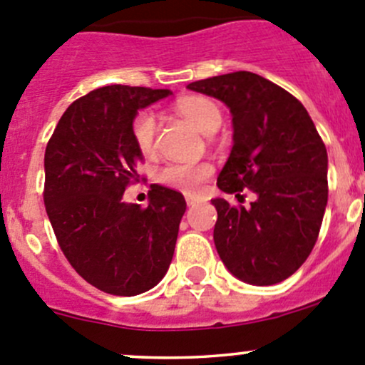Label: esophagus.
Masks as SVG:
<instances>
[{
    "label": "esophagus",
    "mask_w": 365,
    "mask_h": 365,
    "mask_svg": "<svg viewBox=\"0 0 365 365\" xmlns=\"http://www.w3.org/2000/svg\"><path fill=\"white\" fill-rule=\"evenodd\" d=\"M185 200H187V205H189V206H196V205L203 203V200H201V197H196V196H187Z\"/></svg>",
    "instance_id": "1"
}]
</instances>
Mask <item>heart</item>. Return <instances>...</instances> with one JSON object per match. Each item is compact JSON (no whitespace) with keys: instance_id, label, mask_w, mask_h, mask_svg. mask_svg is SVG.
I'll use <instances>...</instances> for the list:
<instances>
[{"instance_id":"obj_1","label":"heart","mask_w":365,"mask_h":365,"mask_svg":"<svg viewBox=\"0 0 365 365\" xmlns=\"http://www.w3.org/2000/svg\"><path fill=\"white\" fill-rule=\"evenodd\" d=\"M176 111L203 134H212L222 123V113L219 106L206 97L190 95V97L180 98L176 102ZM155 128V114L150 109H143L132 120V138L143 153H150L153 150ZM212 171V165L206 162H175L160 169L159 180L182 192L194 194L203 187Z\"/></svg>"}]
</instances>
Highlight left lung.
<instances>
[{
	"label": "left lung",
	"instance_id": "8db88e82",
	"mask_svg": "<svg viewBox=\"0 0 365 365\" xmlns=\"http://www.w3.org/2000/svg\"><path fill=\"white\" fill-rule=\"evenodd\" d=\"M189 90L219 98L233 116V148L217 187L249 208L222 197L213 242L227 270L254 286L284 281L318 240L329 200L327 148L300 101L257 73H224L190 83Z\"/></svg>",
	"mask_w": 365,
	"mask_h": 365
}]
</instances>
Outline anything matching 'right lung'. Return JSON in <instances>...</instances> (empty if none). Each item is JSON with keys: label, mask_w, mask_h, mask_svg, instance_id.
Wrapping results in <instances>:
<instances>
[{"label": "right lung", "mask_w": 365, "mask_h": 365, "mask_svg": "<svg viewBox=\"0 0 365 365\" xmlns=\"http://www.w3.org/2000/svg\"><path fill=\"white\" fill-rule=\"evenodd\" d=\"M171 95L141 86L98 88L68 106L43 157V203L77 274L101 292L134 297L162 281L187 203L153 183L150 203H125L143 152L132 138L139 109Z\"/></svg>", "instance_id": "1"}]
</instances>
